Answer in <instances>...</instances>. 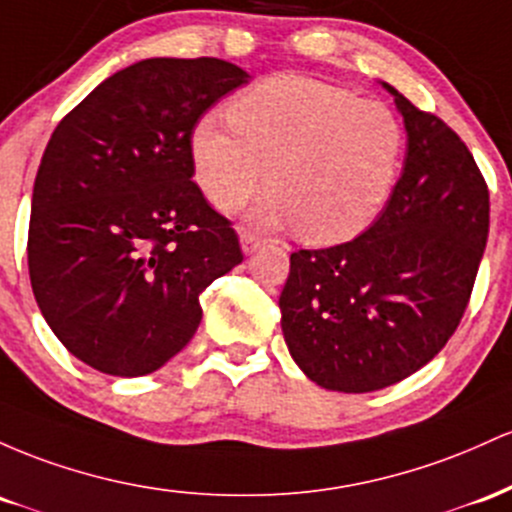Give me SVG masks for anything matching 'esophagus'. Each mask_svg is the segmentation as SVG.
<instances>
[{
    "label": "esophagus",
    "mask_w": 512,
    "mask_h": 512,
    "mask_svg": "<svg viewBox=\"0 0 512 512\" xmlns=\"http://www.w3.org/2000/svg\"><path fill=\"white\" fill-rule=\"evenodd\" d=\"M239 241H241V249H244V254H251V251H256L266 239H263L261 234L251 232V229H241Z\"/></svg>",
    "instance_id": "obj_1"
}]
</instances>
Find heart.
<instances>
[{"label":"heart","instance_id":"b5f03b06","mask_svg":"<svg viewBox=\"0 0 512 512\" xmlns=\"http://www.w3.org/2000/svg\"><path fill=\"white\" fill-rule=\"evenodd\" d=\"M191 152L212 205L237 210L268 174L258 220L292 225L309 244H338L387 205L406 130L392 108L346 86L278 74L241 94L232 113L200 118Z\"/></svg>","mask_w":512,"mask_h":512}]
</instances>
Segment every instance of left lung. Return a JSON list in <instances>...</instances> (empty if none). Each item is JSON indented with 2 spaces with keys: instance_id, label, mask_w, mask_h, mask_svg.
Wrapping results in <instances>:
<instances>
[{
  "instance_id": "1",
  "label": "left lung",
  "mask_w": 512,
  "mask_h": 512,
  "mask_svg": "<svg viewBox=\"0 0 512 512\" xmlns=\"http://www.w3.org/2000/svg\"><path fill=\"white\" fill-rule=\"evenodd\" d=\"M409 147L387 208L360 237L300 249L280 292L285 343L333 392H377L421 370L464 317L488 237V188L435 113L384 84Z\"/></svg>"
}]
</instances>
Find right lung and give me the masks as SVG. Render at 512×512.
Returning <instances> with one entry per match:
<instances>
[{"mask_svg":"<svg viewBox=\"0 0 512 512\" xmlns=\"http://www.w3.org/2000/svg\"><path fill=\"white\" fill-rule=\"evenodd\" d=\"M246 82L217 57H152L101 82L50 137L28 273L50 329L94 370H159L198 331L200 292L244 258L232 222L191 181V140Z\"/></svg>","mask_w":512,"mask_h":512,"instance_id":"add662e5","label":"right lung"}]
</instances>
